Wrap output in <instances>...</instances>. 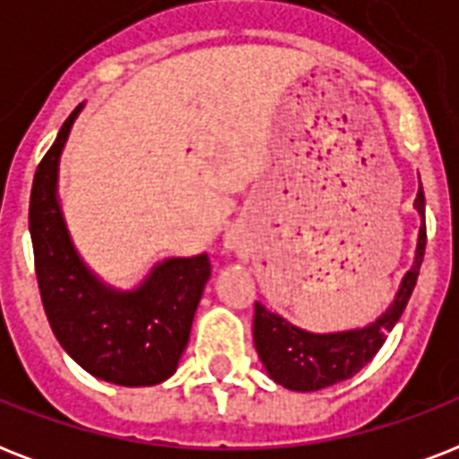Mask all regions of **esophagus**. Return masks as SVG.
Masks as SVG:
<instances>
[{
  "label": "esophagus",
  "mask_w": 459,
  "mask_h": 459,
  "mask_svg": "<svg viewBox=\"0 0 459 459\" xmlns=\"http://www.w3.org/2000/svg\"><path fill=\"white\" fill-rule=\"evenodd\" d=\"M226 245H229V247H236V245H238L236 236H229V240H226Z\"/></svg>",
  "instance_id": "1"
}]
</instances>
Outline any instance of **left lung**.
<instances>
[{
  "label": "left lung",
  "instance_id": "1",
  "mask_svg": "<svg viewBox=\"0 0 459 459\" xmlns=\"http://www.w3.org/2000/svg\"><path fill=\"white\" fill-rule=\"evenodd\" d=\"M414 207L424 216V190L420 187ZM427 247V223L420 229V243H417V257L412 269L405 273L395 295L384 316H378L371 326L357 328V331H342V333H307L302 328L288 324L279 314L255 302V348L262 364L269 371V377L288 391H321L326 385L341 384L345 378H352L364 364L371 362L384 341L388 338L400 314L405 312L407 300L417 286L421 259Z\"/></svg>",
  "mask_w": 459,
  "mask_h": 459
}]
</instances>
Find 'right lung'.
I'll return each mask as SVG.
<instances>
[{"label": "right lung", "instance_id": "add662e5", "mask_svg": "<svg viewBox=\"0 0 459 459\" xmlns=\"http://www.w3.org/2000/svg\"><path fill=\"white\" fill-rule=\"evenodd\" d=\"M81 107L64 121L38 164L30 226L39 295L56 341L92 377L118 385H154L171 377L190 338L209 279V257H176L154 266L133 293L102 286L75 255L56 202V171Z\"/></svg>", "mask_w": 459, "mask_h": 459}]
</instances>
